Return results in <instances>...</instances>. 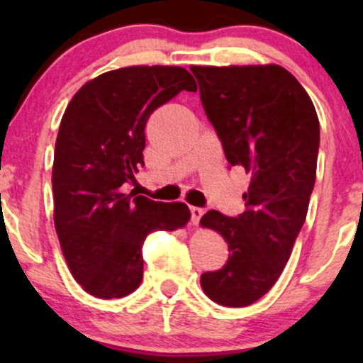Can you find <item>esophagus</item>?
Returning a JSON list of instances; mask_svg holds the SVG:
<instances>
[{"label": "esophagus", "mask_w": 363, "mask_h": 363, "mask_svg": "<svg viewBox=\"0 0 363 363\" xmlns=\"http://www.w3.org/2000/svg\"><path fill=\"white\" fill-rule=\"evenodd\" d=\"M203 213H205V210H203V208L191 206V222H193L194 225H198L199 220H201Z\"/></svg>", "instance_id": "obj_1"}]
</instances>
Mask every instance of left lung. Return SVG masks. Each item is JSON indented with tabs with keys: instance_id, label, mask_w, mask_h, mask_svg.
<instances>
[{
	"instance_id": "left-lung-1",
	"label": "left lung",
	"mask_w": 363,
	"mask_h": 363,
	"mask_svg": "<svg viewBox=\"0 0 363 363\" xmlns=\"http://www.w3.org/2000/svg\"><path fill=\"white\" fill-rule=\"evenodd\" d=\"M203 107L230 165L251 174L245 211L203 215L228 244V261L201 274V289L225 307L259 301L290 259L315 182L319 119L309 94L278 65L191 66Z\"/></svg>"
}]
</instances>
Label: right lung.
<instances>
[{
    "label": "right lung",
    "mask_w": 363,
    "mask_h": 363,
    "mask_svg": "<svg viewBox=\"0 0 363 363\" xmlns=\"http://www.w3.org/2000/svg\"><path fill=\"white\" fill-rule=\"evenodd\" d=\"M181 90H196L181 66H128L86 82L62 114L52 164L54 225L69 272L94 297L135 291L147 235L189 222L184 203L124 193L143 165L148 118Z\"/></svg>",
    "instance_id": "1"
}]
</instances>
